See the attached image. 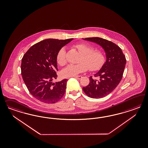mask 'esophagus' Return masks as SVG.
<instances>
[{
    "label": "esophagus",
    "instance_id": "obj_1",
    "mask_svg": "<svg viewBox=\"0 0 148 148\" xmlns=\"http://www.w3.org/2000/svg\"><path fill=\"white\" fill-rule=\"evenodd\" d=\"M75 78H76V79H79V80H80L81 79V78H82V76H81V75H79V76H74Z\"/></svg>",
    "mask_w": 148,
    "mask_h": 148
}]
</instances>
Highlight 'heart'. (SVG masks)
<instances>
[{
    "label": "heart",
    "mask_w": 148,
    "mask_h": 148,
    "mask_svg": "<svg viewBox=\"0 0 148 148\" xmlns=\"http://www.w3.org/2000/svg\"><path fill=\"white\" fill-rule=\"evenodd\" d=\"M75 47L81 54L77 64H71L68 65L62 71V75L64 77L75 76L79 73L86 71L87 68L90 71H95L101 67L105 61L103 52L99 49H95L94 47L86 43H79ZM66 48L63 47L59 50L56 55V61L59 65L63 66L66 61Z\"/></svg>",
    "instance_id": "b5f03b06"
}]
</instances>
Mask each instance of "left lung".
<instances>
[{"instance_id":"1","label":"left lung","mask_w":148,"mask_h":148,"mask_svg":"<svg viewBox=\"0 0 148 148\" xmlns=\"http://www.w3.org/2000/svg\"><path fill=\"white\" fill-rule=\"evenodd\" d=\"M82 39L99 45L105 52L106 61L99 72L94 74L98 80H94L90 76L89 84L82 88L85 93L90 98H103L111 93L121 82L125 67V56L121 49L111 41L100 37Z\"/></svg>"}]
</instances>
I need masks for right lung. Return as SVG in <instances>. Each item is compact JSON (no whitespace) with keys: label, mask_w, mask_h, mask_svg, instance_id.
Wrapping results in <instances>:
<instances>
[{"label":"right lung","mask_w":148,"mask_h":148,"mask_svg":"<svg viewBox=\"0 0 148 148\" xmlns=\"http://www.w3.org/2000/svg\"><path fill=\"white\" fill-rule=\"evenodd\" d=\"M73 40H41L24 55L21 63L23 79L30 94L41 102L55 103L65 93L67 79L56 82L53 80L58 77L56 55L59 50Z\"/></svg>","instance_id":"obj_1"}]
</instances>
